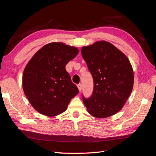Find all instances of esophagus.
I'll return each instance as SVG.
<instances>
[{
    "label": "esophagus",
    "mask_w": 156,
    "mask_h": 156,
    "mask_svg": "<svg viewBox=\"0 0 156 156\" xmlns=\"http://www.w3.org/2000/svg\"><path fill=\"white\" fill-rule=\"evenodd\" d=\"M77 87H78V90L80 91L81 90H82V85L81 83H79V84H78L77 85Z\"/></svg>",
    "instance_id": "34e87169"
}]
</instances>
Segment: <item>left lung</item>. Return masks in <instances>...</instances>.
<instances>
[{
    "mask_svg": "<svg viewBox=\"0 0 156 156\" xmlns=\"http://www.w3.org/2000/svg\"><path fill=\"white\" fill-rule=\"evenodd\" d=\"M93 79V91L83 101L93 116L105 118L118 112L133 90L134 76L126 55L112 44L99 41L82 48Z\"/></svg>",
    "mask_w": 156,
    "mask_h": 156,
    "instance_id": "1",
    "label": "left lung"
}]
</instances>
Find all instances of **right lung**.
Returning a JSON list of instances; mask_svg holds the SVG:
<instances>
[{
  "label": "right lung",
  "instance_id": "obj_1",
  "mask_svg": "<svg viewBox=\"0 0 156 156\" xmlns=\"http://www.w3.org/2000/svg\"><path fill=\"white\" fill-rule=\"evenodd\" d=\"M76 47L61 42L48 44L29 61L23 74V89L33 108L47 116L67 108L78 89L71 81L65 66L77 55Z\"/></svg>",
  "mask_w": 156,
  "mask_h": 156
}]
</instances>
